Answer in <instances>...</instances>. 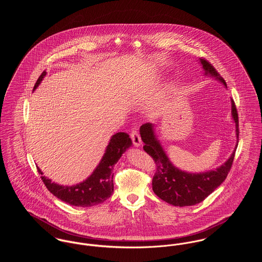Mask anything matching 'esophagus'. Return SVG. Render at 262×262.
I'll return each mask as SVG.
<instances>
[{"instance_id": "1", "label": "esophagus", "mask_w": 262, "mask_h": 262, "mask_svg": "<svg viewBox=\"0 0 262 262\" xmlns=\"http://www.w3.org/2000/svg\"><path fill=\"white\" fill-rule=\"evenodd\" d=\"M130 136H131V139H132V142H133L134 146H136V147H140V146H141V144H142V142H141L140 135H139L138 131L136 130V128H133V130H132V132H131Z\"/></svg>"}]
</instances>
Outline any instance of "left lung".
Returning a JSON list of instances; mask_svg holds the SVG:
<instances>
[{
  "instance_id": "8db88e82",
  "label": "left lung",
  "mask_w": 262,
  "mask_h": 262,
  "mask_svg": "<svg viewBox=\"0 0 262 262\" xmlns=\"http://www.w3.org/2000/svg\"><path fill=\"white\" fill-rule=\"evenodd\" d=\"M198 61L205 72L204 75L220 81L227 88L224 78L217 73L210 62L203 58H199ZM231 114L235 123L237 137L234 150L221 166L204 172H188L173 165L158 139L155 125L146 123L140 127V136L145 144L143 149L152 156L156 163V172L152 180V189L158 198L177 207L193 206L203 202L224 182L233 163L239 136L238 114L232 99Z\"/></svg>"
}]
</instances>
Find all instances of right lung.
I'll return each instance as SVG.
<instances>
[{
    "label": "right lung",
    "mask_w": 262,
    "mask_h": 262,
    "mask_svg": "<svg viewBox=\"0 0 262 262\" xmlns=\"http://www.w3.org/2000/svg\"><path fill=\"white\" fill-rule=\"evenodd\" d=\"M45 75L46 72H43L39 76L33 91L37 89ZM131 146L132 140L127 133L118 132L114 134L101 161L92 174L83 182L74 186H61L51 182V180L42 176L43 172L37 166L38 172L41 174L42 182L48 190L64 203L75 207L96 206L104 203L112 195L114 191L113 167L121 158L122 154Z\"/></svg>",
    "instance_id": "1"
}]
</instances>
